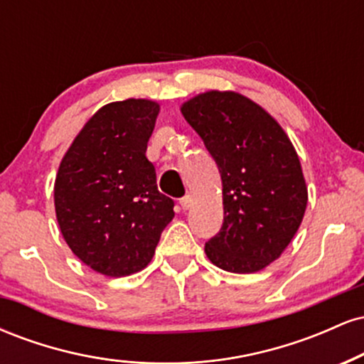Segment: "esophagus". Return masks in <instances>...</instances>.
Returning <instances> with one entry per match:
<instances>
[{"label": "esophagus", "instance_id": "1", "mask_svg": "<svg viewBox=\"0 0 364 364\" xmlns=\"http://www.w3.org/2000/svg\"><path fill=\"white\" fill-rule=\"evenodd\" d=\"M191 203H193V196L191 195H185L181 200H179V205H181L183 210H188V208L191 207Z\"/></svg>", "mask_w": 364, "mask_h": 364}]
</instances>
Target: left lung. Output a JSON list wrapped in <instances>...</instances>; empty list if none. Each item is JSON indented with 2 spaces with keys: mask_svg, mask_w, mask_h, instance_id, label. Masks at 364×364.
Instances as JSON below:
<instances>
[{
  "mask_svg": "<svg viewBox=\"0 0 364 364\" xmlns=\"http://www.w3.org/2000/svg\"><path fill=\"white\" fill-rule=\"evenodd\" d=\"M181 112L223 179L224 223L205 243L208 260L235 274L265 269L298 232L308 203L289 136L262 106L232 90L195 95Z\"/></svg>",
  "mask_w": 364,
  "mask_h": 364,
  "instance_id": "left-lung-1",
  "label": "left lung"
}]
</instances>
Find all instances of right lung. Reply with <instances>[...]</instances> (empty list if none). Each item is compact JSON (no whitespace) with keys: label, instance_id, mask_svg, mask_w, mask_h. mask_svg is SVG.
<instances>
[{"label":"right lung","instance_id":"add662e5","mask_svg":"<svg viewBox=\"0 0 364 364\" xmlns=\"http://www.w3.org/2000/svg\"><path fill=\"white\" fill-rule=\"evenodd\" d=\"M149 99L102 106L75 136L54 181L66 245L95 272L127 277L149 265L174 202L145 157L159 114Z\"/></svg>","mask_w":364,"mask_h":364}]
</instances>
